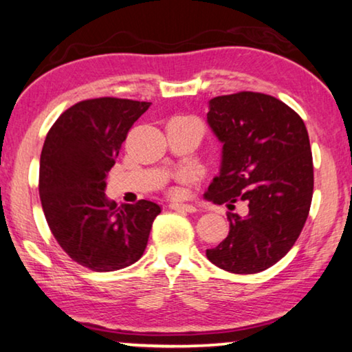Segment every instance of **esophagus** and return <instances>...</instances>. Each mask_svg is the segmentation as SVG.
I'll return each instance as SVG.
<instances>
[{"instance_id": "esophagus-1", "label": "esophagus", "mask_w": 352, "mask_h": 352, "mask_svg": "<svg viewBox=\"0 0 352 352\" xmlns=\"http://www.w3.org/2000/svg\"><path fill=\"white\" fill-rule=\"evenodd\" d=\"M170 208L173 210H179V212H195L197 208L193 206V204H188V203H170Z\"/></svg>"}]
</instances>
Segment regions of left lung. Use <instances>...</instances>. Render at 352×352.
I'll list each match as a JSON object with an SVG mask.
<instances>
[{"label":"left lung","instance_id":"left-lung-1","mask_svg":"<svg viewBox=\"0 0 352 352\" xmlns=\"http://www.w3.org/2000/svg\"><path fill=\"white\" fill-rule=\"evenodd\" d=\"M208 126L221 143L219 175L204 198L226 204L230 232L206 256L232 274L280 261L299 237L313 197V159L304 121L272 96L244 93L209 100ZM247 201L244 218L232 212Z\"/></svg>","mask_w":352,"mask_h":352}]
</instances>
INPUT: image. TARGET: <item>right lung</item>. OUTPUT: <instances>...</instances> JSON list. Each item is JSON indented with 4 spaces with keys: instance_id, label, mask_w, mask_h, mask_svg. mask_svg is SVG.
<instances>
[{
    "instance_id": "1",
    "label": "right lung",
    "mask_w": 352,
    "mask_h": 352,
    "mask_svg": "<svg viewBox=\"0 0 352 352\" xmlns=\"http://www.w3.org/2000/svg\"><path fill=\"white\" fill-rule=\"evenodd\" d=\"M149 107L115 97L78 102L58 118L42 148L39 195L47 223L63 250L96 272L138 261L160 214L148 199L118 206L105 195L107 173Z\"/></svg>"
}]
</instances>
